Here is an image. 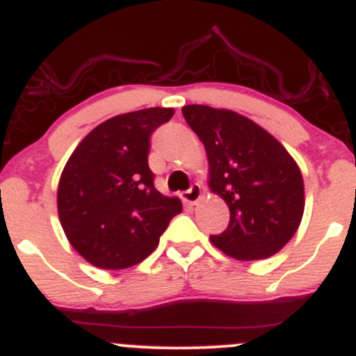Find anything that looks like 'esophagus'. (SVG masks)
<instances>
[{"label": "esophagus", "mask_w": 356, "mask_h": 356, "mask_svg": "<svg viewBox=\"0 0 356 356\" xmlns=\"http://www.w3.org/2000/svg\"><path fill=\"white\" fill-rule=\"evenodd\" d=\"M181 198L184 200L186 203H189V205H195V203L202 198V188H200V184H193L188 191L182 193Z\"/></svg>", "instance_id": "34e87169"}]
</instances>
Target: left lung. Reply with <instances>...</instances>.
Instances as JSON below:
<instances>
[{
    "mask_svg": "<svg viewBox=\"0 0 356 356\" xmlns=\"http://www.w3.org/2000/svg\"><path fill=\"white\" fill-rule=\"evenodd\" d=\"M209 158V188L229 207V224L210 241L238 261L271 257L294 236L305 182L289 151L252 120L210 106L182 108Z\"/></svg>",
    "mask_w": 356,
    "mask_h": 356,
    "instance_id": "left-lung-1",
    "label": "left lung"
}]
</instances>
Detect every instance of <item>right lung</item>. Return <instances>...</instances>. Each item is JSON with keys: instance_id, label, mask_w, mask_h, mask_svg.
Listing matches in <instances>:
<instances>
[{"instance_id": "1", "label": "right lung", "mask_w": 356, "mask_h": 356, "mask_svg": "<svg viewBox=\"0 0 356 356\" xmlns=\"http://www.w3.org/2000/svg\"><path fill=\"white\" fill-rule=\"evenodd\" d=\"M172 116V108H149L109 118L69 156L58 181V219L69 243L90 264L102 270L139 264L181 213V200L154 188L147 165L151 134Z\"/></svg>"}]
</instances>
